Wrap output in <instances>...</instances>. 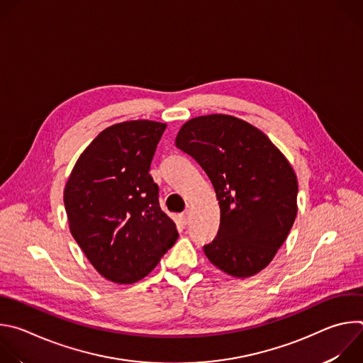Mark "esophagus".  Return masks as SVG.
<instances>
[{
	"mask_svg": "<svg viewBox=\"0 0 363 363\" xmlns=\"http://www.w3.org/2000/svg\"><path fill=\"white\" fill-rule=\"evenodd\" d=\"M181 220H182L184 224H188V223H189V211H188V210L181 214Z\"/></svg>",
	"mask_w": 363,
	"mask_h": 363,
	"instance_id": "obj_1",
	"label": "esophagus"
}]
</instances>
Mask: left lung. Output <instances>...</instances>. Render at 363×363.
Masks as SVG:
<instances>
[{
	"instance_id": "obj_1",
	"label": "left lung",
	"mask_w": 363,
	"mask_h": 363,
	"mask_svg": "<svg viewBox=\"0 0 363 363\" xmlns=\"http://www.w3.org/2000/svg\"><path fill=\"white\" fill-rule=\"evenodd\" d=\"M177 147L208 175L220 203V228L203 245L208 260L233 277L270 264L297 216V178L284 155L255 126L230 116L188 121Z\"/></svg>"
}]
</instances>
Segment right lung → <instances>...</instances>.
Here are the masks:
<instances>
[{"instance_id": "add662e5", "label": "right lung", "mask_w": 363, "mask_h": 363, "mask_svg": "<svg viewBox=\"0 0 363 363\" xmlns=\"http://www.w3.org/2000/svg\"><path fill=\"white\" fill-rule=\"evenodd\" d=\"M165 129L153 121L106 128L84 149L67 179L70 233L91 266L113 283L142 280L178 238L149 174Z\"/></svg>"}]
</instances>
